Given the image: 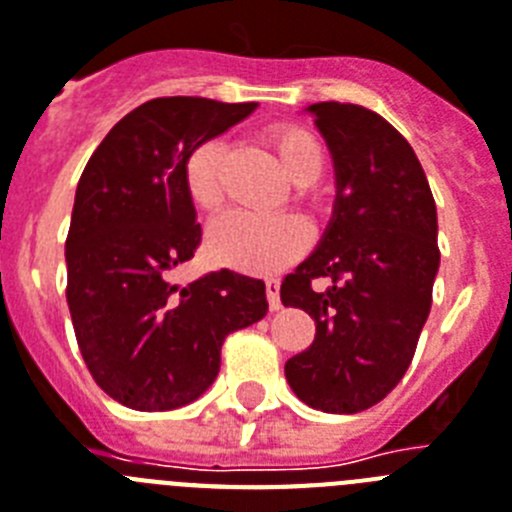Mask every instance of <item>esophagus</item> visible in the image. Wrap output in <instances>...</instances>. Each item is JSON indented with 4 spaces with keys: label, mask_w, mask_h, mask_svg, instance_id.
Returning a JSON list of instances; mask_svg holds the SVG:
<instances>
[{
    "label": "esophagus",
    "mask_w": 512,
    "mask_h": 512,
    "mask_svg": "<svg viewBox=\"0 0 512 512\" xmlns=\"http://www.w3.org/2000/svg\"><path fill=\"white\" fill-rule=\"evenodd\" d=\"M265 296H268V307L273 309V312L281 309V286H278L276 278L265 281Z\"/></svg>",
    "instance_id": "34e87169"
}]
</instances>
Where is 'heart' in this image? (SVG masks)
Wrapping results in <instances>:
<instances>
[{
  "mask_svg": "<svg viewBox=\"0 0 512 512\" xmlns=\"http://www.w3.org/2000/svg\"><path fill=\"white\" fill-rule=\"evenodd\" d=\"M265 143L281 163L283 174L302 184L299 200H307V184H315L325 169V150L302 124H273L265 132ZM223 143L205 137L182 161V187L190 205L200 213H216L223 203L221 169ZM213 263L226 265L249 276H273L291 265L307 247V231L291 216H247L229 213L210 226L205 239Z\"/></svg>",
  "mask_w": 512,
  "mask_h": 512,
  "instance_id": "b5f03b06",
  "label": "heart"
}]
</instances>
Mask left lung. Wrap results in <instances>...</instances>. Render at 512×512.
<instances>
[{"label": "left lung", "mask_w": 512, "mask_h": 512, "mask_svg": "<svg viewBox=\"0 0 512 512\" xmlns=\"http://www.w3.org/2000/svg\"><path fill=\"white\" fill-rule=\"evenodd\" d=\"M336 163V210L320 247L283 278V307L315 320V341L286 362L307 406L359 414L406 375L440 268L437 208L406 137L356 103H312ZM317 277L329 289L315 292Z\"/></svg>", "instance_id": "8db88e82"}]
</instances>
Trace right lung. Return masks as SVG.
Instances as JSON below:
<instances>
[{
    "label": "right lung",
    "mask_w": 512,
    "mask_h": 512,
    "mask_svg": "<svg viewBox=\"0 0 512 512\" xmlns=\"http://www.w3.org/2000/svg\"><path fill=\"white\" fill-rule=\"evenodd\" d=\"M257 103L153 98L119 119L75 192L67 304L98 388L135 411H169L210 388L229 333L263 320L265 283L213 270L187 286L171 270L195 257L203 231L182 187V161Z\"/></svg>",
    "instance_id": "1"
}]
</instances>
